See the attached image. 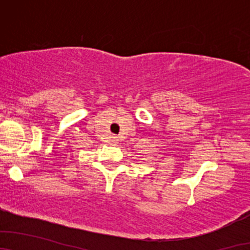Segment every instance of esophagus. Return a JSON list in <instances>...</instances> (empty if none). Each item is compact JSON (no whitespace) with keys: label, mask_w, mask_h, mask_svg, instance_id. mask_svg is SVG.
Masks as SVG:
<instances>
[{"label":"esophagus","mask_w":250,"mask_h":250,"mask_svg":"<svg viewBox=\"0 0 250 250\" xmlns=\"http://www.w3.org/2000/svg\"><path fill=\"white\" fill-rule=\"evenodd\" d=\"M117 138H116V136H112V138L110 139V143H112V145H115V143H117Z\"/></svg>","instance_id":"1"}]
</instances>
